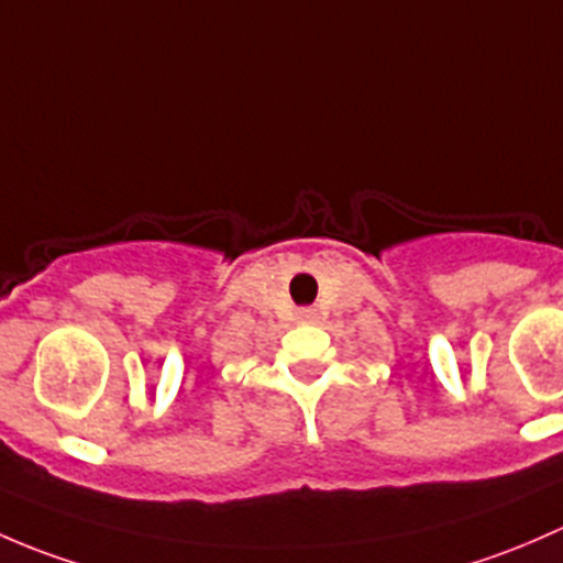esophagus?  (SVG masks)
<instances>
[{
  "label": "esophagus",
  "mask_w": 563,
  "mask_h": 563,
  "mask_svg": "<svg viewBox=\"0 0 563 563\" xmlns=\"http://www.w3.org/2000/svg\"><path fill=\"white\" fill-rule=\"evenodd\" d=\"M300 322H317V309H298Z\"/></svg>",
  "instance_id": "esophagus-1"
}]
</instances>
